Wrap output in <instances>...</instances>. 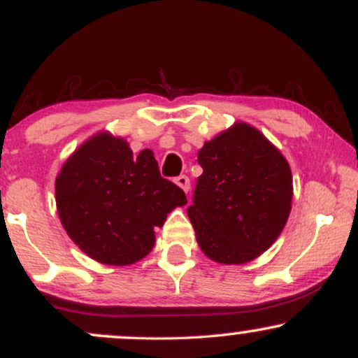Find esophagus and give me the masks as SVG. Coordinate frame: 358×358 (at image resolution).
I'll return each instance as SVG.
<instances>
[{"label":"esophagus","instance_id":"obj_1","mask_svg":"<svg viewBox=\"0 0 358 358\" xmlns=\"http://www.w3.org/2000/svg\"><path fill=\"white\" fill-rule=\"evenodd\" d=\"M175 183L178 185V187L182 188V190H183L185 193H188V190H190V180H188V176H185V175H180L178 178L175 180Z\"/></svg>","mask_w":358,"mask_h":358}]
</instances>
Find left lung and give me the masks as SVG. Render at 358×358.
<instances>
[{
	"mask_svg": "<svg viewBox=\"0 0 358 358\" xmlns=\"http://www.w3.org/2000/svg\"><path fill=\"white\" fill-rule=\"evenodd\" d=\"M188 207L202 252L220 264H245L276 242L293 203L287 159L257 127L236 121L199 151Z\"/></svg>",
	"mask_w": 358,
	"mask_h": 358,
	"instance_id": "8db88e82",
	"label": "left lung"
}]
</instances>
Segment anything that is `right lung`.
Wrapping results in <instances>:
<instances>
[{
  "mask_svg": "<svg viewBox=\"0 0 358 358\" xmlns=\"http://www.w3.org/2000/svg\"><path fill=\"white\" fill-rule=\"evenodd\" d=\"M65 232L82 252L108 266H129L155 248V227L187 203L182 188L162 178L151 150L133 155L109 131L85 139L55 178Z\"/></svg>",
  "mask_w": 358,
  "mask_h": 358,
  "instance_id": "obj_1",
  "label": "right lung"
}]
</instances>
